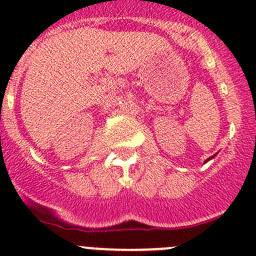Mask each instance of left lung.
I'll return each mask as SVG.
<instances>
[{"label":"left lung","instance_id":"8db88e82","mask_svg":"<svg viewBox=\"0 0 256 256\" xmlns=\"http://www.w3.org/2000/svg\"><path fill=\"white\" fill-rule=\"evenodd\" d=\"M215 156V155H214ZM214 156H212V158H208V160H205V162H208V161H209V160H212V158H214Z\"/></svg>","mask_w":256,"mask_h":256}]
</instances>
